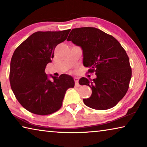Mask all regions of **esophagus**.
Segmentation results:
<instances>
[{"mask_svg":"<svg viewBox=\"0 0 147 147\" xmlns=\"http://www.w3.org/2000/svg\"><path fill=\"white\" fill-rule=\"evenodd\" d=\"M74 82H75V86L76 87H79L80 85L78 84V78H77V77H74Z\"/></svg>","mask_w":147,"mask_h":147,"instance_id":"34e87169","label":"esophagus"}]
</instances>
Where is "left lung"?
I'll return each mask as SVG.
<instances>
[{
  "mask_svg": "<svg viewBox=\"0 0 147 147\" xmlns=\"http://www.w3.org/2000/svg\"><path fill=\"white\" fill-rule=\"evenodd\" d=\"M67 41L81 47L84 65L96 78L90 80L81 78L80 85L91 88L92 94L84 98L89 108L105 110L113 108L127 92L131 77L129 58L120 43L111 35L93 27L71 30Z\"/></svg>",
  "mask_w": 147,
  "mask_h": 147,
  "instance_id": "1",
  "label": "left lung"
}]
</instances>
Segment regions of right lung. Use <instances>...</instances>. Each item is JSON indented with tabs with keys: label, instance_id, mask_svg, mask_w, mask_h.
<instances>
[{
	"label": "right lung",
	"instance_id": "right-lung-1",
	"mask_svg": "<svg viewBox=\"0 0 147 147\" xmlns=\"http://www.w3.org/2000/svg\"><path fill=\"white\" fill-rule=\"evenodd\" d=\"M71 29L59 32H37L14 51L10 63L9 82L17 100L30 112L47 115L60 109L69 88H74L71 76L61 74L48 79L47 65L54 49L67 39Z\"/></svg>",
	"mask_w": 147,
	"mask_h": 147
}]
</instances>
